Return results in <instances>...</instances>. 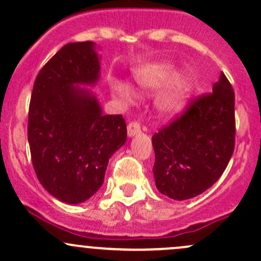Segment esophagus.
<instances>
[{
	"label": "esophagus",
	"mask_w": 261,
	"mask_h": 261,
	"mask_svg": "<svg viewBox=\"0 0 261 261\" xmlns=\"http://www.w3.org/2000/svg\"><path fill=\"white\" fill-rule=\"evenodd\" d=\"M141 133V126H140L139 122L133 121L127 125V135L128 138H133V136L138 135V134Z\"/></svg>",
	"instance_id": "obj_1"
}]
</instances>
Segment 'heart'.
<instances>
[{"mask_svg":"<svg viewBox=\"0 0 261 261\" xmlns=\"http://www.w3.org/2000/svg\"><path fill=\"white\" fill-rule=\"evenodd\" d=\"M135 79L140 89L146 94L158 91L155 98V109L161 117H174L181 114L188 106L193 95V75L189 71H176L171 62L158 61L145 65L136 70ZM112 90L126 103L135 100V92L126 82L114 81Z\"/></svg>","mask_w":261,"mask_h":261,"instance_id":"b5f03b06","label":"heart"}]
</instances>
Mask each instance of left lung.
Here are the masks:
<instances>
[{"label": "left lung", "mask_w": 261, "mask_h": 261, "mask_svg": "<svg viewBox=\"0 0 261 261\" xmlns=\"http://www.w3.org/2000/svg\"><path fill=\"white\" fill-rule=\"evenodd\" d=\"M235 96L226 76L211 94L152 136L153 177L158 190L174 200L195 197L216 182L235 146Z\"/></svg>", "instance_id": "8db88e82"}]
</instances>
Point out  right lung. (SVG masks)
Returning <instances> with one entry per match:
<instances>
[{"label":"right lung","mask_w":261,"mask_h":261,"mask_svg":"<svg viewBox=\"0 0 261 261\" xmlns=\"http://www.w3.org/2000/svg\"><path fill=\"white\" fill-rule=\"evenodd\" d=\"M96 43L65 45L38 72L29 110V144L41 185L66 204L90 199L109 160L126 142L122 115H103L90 89L100 79Z\"/></svg>","instance_id":"right-lung-1"}]
</instances>
